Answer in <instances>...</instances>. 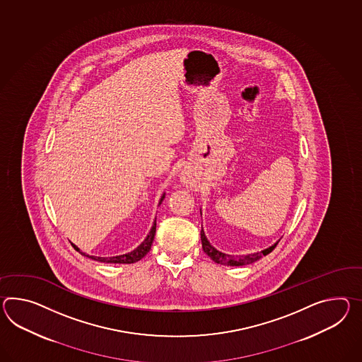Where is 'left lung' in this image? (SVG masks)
<instances>
[{"label":"left lung","instance_id":"obj_1","mask_svg":"<svg viewBox=\"0 0 362 362\" xmlns=\"http://www.w3.org/2000/svg\"><path fill=\"white\" fill-rule=\"evenodd\" d=\"M202 243H203L204 252L206 255L209 256L212 259L213 262L218 263V264H226V265H245L251 264L256 260H259L262 256L268 255L269 252H272L274 250V247L277 246V243H274V246L269 247V248H265L260 252H255V254H250V255L245 256H231L228 254H223L217 251L214 247L208 242V239L205 237L203 230H202Z\"/></svg>","mask_w":362,"mask_h":362}]
</instances>
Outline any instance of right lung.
<instances>
[{"instance_id":"right-lung-1","label":"right lung","mask_w":362,"mask_h":362,"mask_svg":"<svg viewBox=\"0 0 362 362\" xmlns=\"http://www.w3.org/2000/svg\"><path fill=\"white\" fill-rule=\"evenodd\" d=\"M163 199H165V194L162 196V199H160V202L159 204L163 202ZM157 223L154 222V225H153V228L150 230L149 235L145 238V240L142 242L140 246L137 247L136 250H133L132 252H128V254H124V255L119 256H112V257H99V256H90L86 255V254H83V252H81L80 250L77 248V247L73 245V247L77 250V251H80L81 254L83 256H88L90 259H93V260H97V262H102V263H119V264H131V263H136V262H139V260H141L144 256L146 255L148 252L150 251V248H151V245H153V240H154V235H156V226Z\"/></svg>"}]
</instances>
